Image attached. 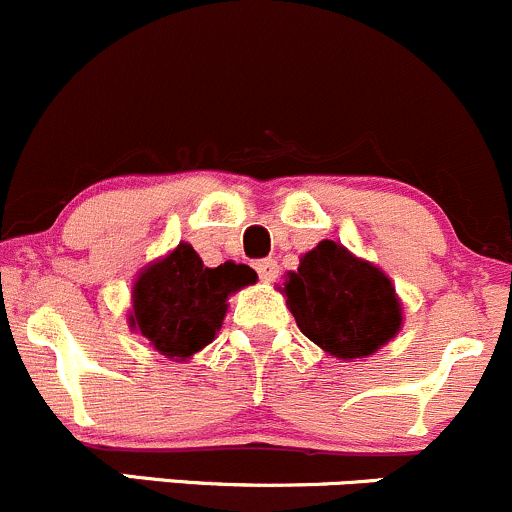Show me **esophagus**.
Segmentation results:
<instances>
[{"mask_svg": "<svg viewBox=\"0 0 512 512\" xmlns=\"http://www.w3.org/2000/svg\"><path fill=\"white\" fill-rule=\"evenodd\" d=\"M257 275H260L262 282H275L277 275H280V265L275 260L257 262Z\"/></svg>", "mask_w": 512, "mask_h": 512, "instance_id": "1", "label": "esophagus"}]
</instances>
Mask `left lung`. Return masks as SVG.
<instances>
[{
  "label": "left lung",
  "mask_w": 512,
  "mask_h": 512,
  "mask_svg": "<svg viewBox=\"0 0 512 512\" xmlns=\"http://www.w3.org/2000/svg\"><path fill=\"white\" fill-rule=\"evenodd\" d=\"M277 289L304 337L344 361L376 354L404 324V304L389 275L342 242L322 240L304 252Z\"/></svg>",
  "instance_id": "obj_1"
}]
</instances>
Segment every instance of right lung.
I'll list each match as a JSON object with an SVG mask.
<instances>
[{"mask_svg":"<svg viewBox=\"0 0 512 512\" xmlns=\"http://www.w3.org/2000/svg\"><path fill=\"white\" fill-rule=\"evenodd\" d=\"M255 282L257 272L252 267L232 260L205 267L193 245L180 242L138 272L128 327L141 332L165 359L188 361L220 332L227 299Z\"/></svg>","mask_w":512,"mask_h":512,"instance_id":"add662e5","label":"right lung"}]
</instances>
